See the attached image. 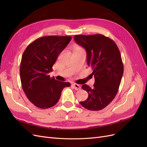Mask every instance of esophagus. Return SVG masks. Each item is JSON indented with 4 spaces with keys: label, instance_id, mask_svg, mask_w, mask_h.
Here are the masks:
<instances>
[{
    "label": "esophagus",
    "instance_id": "obj_1",
    "mask_svg": "<svg viewBox=\"0 0 147 147\" xmlns=\"http://www.w3.org/2000/svg\"><path fill=\"white\" fill-rule=\"evenodd\" d=\"M72 86L75 88V90H77V91L80 90L81 86H80V84H78L77 83H73L72 84Z\"/></svg>",
    "mask_w": 147,
    "mask_h": 147
}]
</instances>
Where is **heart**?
Segmentation results:
<instances>
[{"mask_svg": "<svg viewBox=\"0 0 147 147\" xmlns=\"http://www.w3.org/2000/svg\"><path fill=\"white\" fill-rule=\"evenodd\" d=\"M82 50V48L80 47H76L75 49V50Z\"/></svg>", "mask_w": 147, "mask_h": 147, "instance_id": "heart-1", "label": "heart"}]
</instances>
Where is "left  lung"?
Returning <instances> with one entry per match:
<instances>
[{
    "mask_svg": "<svg viewBox=\"0 0 147 147\" xmlns=\"http://www.w3.org/2000/svg\"><path fill=\"white\" fill-rule=\"evenodd\" d=\"M75 42L86 51V61L93 70L94 87L83 84L88 99L80 104L85 109L98 111L104 109L116 96L124 67L119 49L113 40L101 34L76 35Z\"/></svg>",
    "mask_w": 147,
    "mask_h": 147,
    "instance_id": "obj_1",
    "label": "left lung"
}]
</instances>
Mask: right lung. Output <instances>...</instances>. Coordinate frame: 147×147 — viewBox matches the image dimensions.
I'll list each match as a JSON object with an SVG mask.
<instances>
[{"instance_id":"obj_1","label":"right lung","mask_w":147,"mask_h":147,"mask_svg":"<svg viewBox=\"0 0 147 147\" xmlns=\"http://www.w3.org/2000/svg\"><path fill=\"white\" fill-rule=\"evenodd\" d=\"M72 39L70 36H46L38 38L28 46L22 56L20 79L28 99L40 109L56 104L69 82L57 81L48 74L57 57Z\"/></svg>"}]
</instances>
